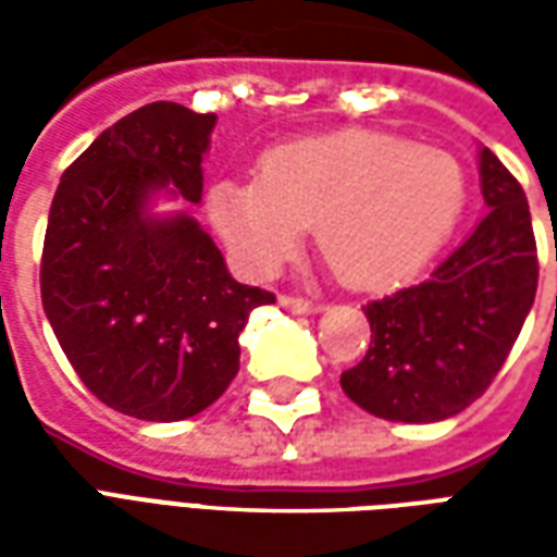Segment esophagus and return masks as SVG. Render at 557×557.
Returning a JSON list of instances; mask_svg holds the SVG:
<instances>
[{"mask_svg":"<svg viewBox=\"0 0 557 557\" xmlns=\"http://www.w3.org/2000/svg\"><path fill=\"white\" fill-rule=\"evenodd\" d=\"M280 304L289 310V313H319L325 304L322 301H313V298H301V295H283Z\"/></svg>","mask_w":557,"mask_h":557,"instance_id":"esophagus-1","label":"esophagus"}]
</instances>
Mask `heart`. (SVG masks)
<instances>
[{"label":"heart","mask_w":557,"mask_h":557,"mask_svg":"<svg viewBox=\"0 0 557 557\" xmlns=\"http://www.w3.org/2000/svg\"><path fill=\"white\" fill-rule=\"evenodd\" d=\"M466 172L450 151L382 131H339L268 151L259 175L220 178L208 214L256 271L286 262L315 223V244L346 286L411 277L456 230Z\"/></svg>","instance_id":"b5f03b06"}]
</instances>
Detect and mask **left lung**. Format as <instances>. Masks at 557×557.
I'll return each mask as SVG.
<instances>
[{
  "label": "left lung",
  "instance_id": "1",
  "mask_svg": "<svg viewBox=\"0 0 557 557\" xmlns=\"http://www.w3.org/2000/svg\"><path fill=\"white\" fill-rule=\"evenodd\" d=\"M486 218L430 280L370 301V349L339 375L375 418L432 423L483 397L537 295V242L522 184L480 148Z\"/></svg>",
  "mask_w": 557,
  "mask_h": 557
}]
</instances>
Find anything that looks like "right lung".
I'll return each instance as SVG.
<instances>
[{
	"instance_id": "1",
	"label": "right lung",
	"mask_w": 557,
	"mask_h": 557,
	"mask_svg": "<svg viewBox=\"0 0 557 557\" xmlns=\"http://www.w3.org/2000/svg\"><path fill=\"white\" fill-rule=\"evenodd\" d=\"M218 115L154 101L107 127L62 175L41 256L59 346L103 406L139 420L194 418L238 373V334L259 286L232 280L190 214L151 218L148 196L202 199Z\"/></svg>"
}]
</instances>
